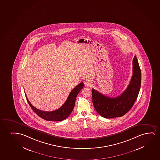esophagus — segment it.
<instances>
[{
    "label": "esophagus",
    "instance_id": "obj_1",
    "mask_svg": "<svg viewBox=\"0 0 160 160\" xmlns=\"http://www.w3.org/2000/svg\"><path fill=\"white\" fill-rule=\"evenodd\" d=\"M85 84L86 86H87V87H91L92 86V82L90 80H86L85 82Z\"/></svg>",
    "mask_w": 160,
    "mask_h": 160
}]
</instances>
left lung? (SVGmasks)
<instances>
[{"label":"left lung","mask_w":160,"mask_h":160,"mask_svg":"<svg viewBox=\"0 0 160 160\" xmlns=\"http://www.w3.org/2000/svg\"><path fill=\"white\" fill-rule=\"evenodd\" d=\"M132 65V76L130 83L120 96L116 98L108 97L96 89H92L94 108L101 116L105 118L122 116L135 104L141 83V71L136 56L133 59Z\"/></svg>","instance_id":"1"}]
</instances>
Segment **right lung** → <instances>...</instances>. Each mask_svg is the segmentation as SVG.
I'll use <instances>...</instances> for the list:
<instances>
[{
  "instance_id": "add662e5",
  "label": "right lung",
  "mask_w": 160,
  "mask_h": 160,
  "mask_svg": "<svg viewBox=\"0 0 160 160\" xmlns=\"http://www.w3.org/2000/svg\"><path fill=\"white\" fill-rule=\"evenodd\" d=\"M84 83L83 82L79 83V85H78L71 92V93L69 94L68 97L67 98V99L62 106L58 110L50 112L43 111L36 108L30 102L25 94V97L31 108L41 118L48 121H62L67 118L69 116V114H71V112H72L74 107L77 95L79 93V92L81 91V89H82Z\"/></svg>"
}]
</instances>
